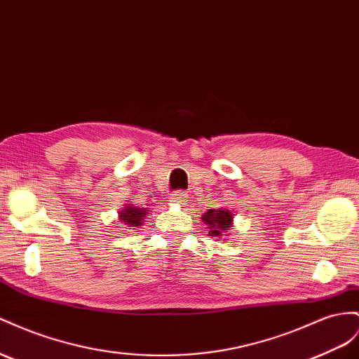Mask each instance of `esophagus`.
Returning <instances> with one entry per match:
<instances>
[{"label": "esophagus", "instance_id": "obj_1", "mask_svg": "<svg viewBox=\"0 0 359 359\" xmlns=\"http://www.w3.org/2000/svg\"><path fill=\"white\" fill-rule=\"evenodd\" d=\"M170 202H175V203H186L187 202V193L184 190H177L172 193V198Z\"/></svg>", "mask_w": 359, "mask_h": 359}]
</instances>
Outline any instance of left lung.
Here are the masks:
<instances>
[{
	"mask_svg": "<svg viewBox=\"0 0 359 359\" xmlns=\"http://www.w3.org/2000/svg\"><path fill=\"white\" fill-rule=\"evenodd\" d=\"M202 220L205 222V225L210 228L208 236L220 237L225 236V231L231 229L232 226V212L231 210L226 208H220V210H208L207 212H203Z\"/></svg>",
	"mask_w": 359,
	"mask_h": 359,
	"instance_id": "1",
	"label": "left lung"
}]
</instances>
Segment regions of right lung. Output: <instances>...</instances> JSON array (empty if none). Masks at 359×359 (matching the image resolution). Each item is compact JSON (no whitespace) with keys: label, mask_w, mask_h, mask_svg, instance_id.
Here are the masks:
<instances>
[{"label":"right lung","mask_w":359,"mask_h":359,"mask_svg":"<svg viewBox=\"0 0 359 359\" xmlns=\"http://www.w3.org/2000/svg\"><path fill=\"white\" fill-rule=\"evenodd\" d=\"M147 208L134 207L133 203H127V207L121 210L119 212V220L127 226H142L144 222L143 217L147 216Z\"/></svg>","instance_id":"1"}]
</instances>
